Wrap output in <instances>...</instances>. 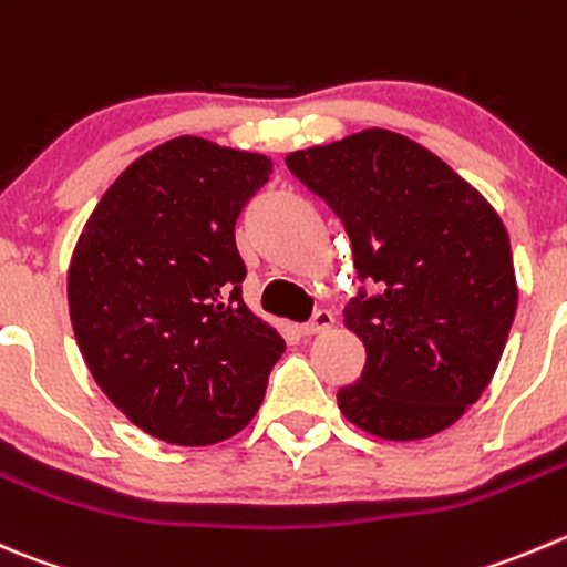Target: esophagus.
Masks as SVG:
<instances>
[{
	"mask_svg": "<svg viewBox=\"0 0 567 567\" xmlns=\"http://www.w3.org/2000/svg\"><path fill=\"white\" fill-rule=\"evenodd\" d=\"M332 323H334L332 312H329V310H318L316 316L310 318V321H307V323H301V327H299V332L305 334V338H310V334H321V332H327V329L332 327Z\"/></svg>",
	"mask_w": 567,
	"mask_h": 567,
	"instance_id": "34e87169",
	"label": "esophagus"
}]
</instances>
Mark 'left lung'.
Segmentation results:
<instances>
[{
	"instance_id": "left-lung-1",
	"label": "left lung",
	"mask_w": 567,
	"mask_h": 567,
	"mask_svg": "<svg viewBox=\"0 0 567 567\" xmlns=\"http://www.w3.org/2000/svg\"><path fill=\"white\" fill-rule=\"evenodd\" d=\"M343 221L362 288L343 323L365 346L338 406L384 441L446 430L491 384L518 288L485 196L404 135L365 130L285 157Z\"/></svg>"
}]
</instances>
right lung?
I'll list each match as a JSON object with an SVG mask.
<instances>
[{
    "label": "right lung",
    "instance_id": "right-lung-1",
    "mask_svg": "<svg viewBox=\"0 0 567 567\" xmlns=\"http://www.w3.org/2000/svg\"><path fill=\"white\" fill-rule=\"evenodd\" d=\"M271 161L183 135L137 157L69 266L76 346L102 393L174 446L238 435L285 340L244 301L235 224Z\"/></svg>",
    "mask_w": 567,
    "mask_h": 567
}]
</instances>
